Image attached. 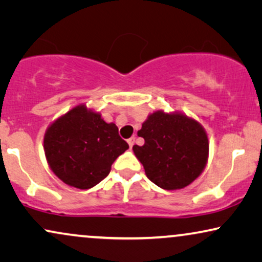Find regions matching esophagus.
I'll return each mask as SVG.
<instances>
[{"instance_id":"obj_1","label":"esophagus","mask_w":262,"mask_h":262,"mask_svg":"<svg viewBox=\"0 0 262 262\" xmlns=\"http://www.w3.org/2000/svg\"><path fill=\"white\" fill-rule=\"evenodd\" d=\"M128 144H129V147H133V145L135 144V137H132L128 139Z\"/></svg>"}]
</instances>
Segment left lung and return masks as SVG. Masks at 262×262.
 Here are the masks:
<instances>
[{"instance_id":"obj_1","label":"left lung","mask_w":262,"mask_h":262,"mask_svg":"<svg viewBox=\"0 0 262 262\" xmlns=\"http://www.w3.org/2000/svg\"><path fill=\"white\" fill-rule=\"evenodd\" d=\"M138 135L145 144L134 145V155L146 176L163 189H182L204 171L210 146L207 133L186 114L157 110L148 115Z\"/></svg>"}]
</instances>
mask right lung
Listing matches in <instances>:
<instances>
[{"instance_id":"right-lung-1","label":"right lung","mask_w":262,"mask_h":262,"mask_svg":"<svg viewBox=\"0 0 262 262\" xmlns=\"http://www.w3.org/2000/svg\"><path fill=\"white\" fill-rule=\"evenodd\" d=\"M129 148L115 123L79 104L49 125L44 152L52 172L68 186L90 189L109 175L118 156Z\"/></svg>"}]
</instances>
